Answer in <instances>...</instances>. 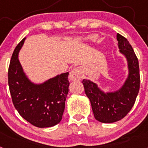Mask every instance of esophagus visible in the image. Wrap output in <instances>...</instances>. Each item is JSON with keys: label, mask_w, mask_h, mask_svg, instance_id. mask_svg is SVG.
I'll list each match as a JSON object with an SVG mask.
<instances>
[{"label": "esophagus", "mask_w": 148, "mask_h": 148, "mask_svg": "<svg viewBox=\"0 0 148 148\" xmlns=\"http://www.w3.org/2000/svg\"><path fill=\"white\" fill-rule=\"evenodd\" d=\"M82 70L80 67H77L73 69L70 73V79L71 81H79L82 79Z\"/></svg>", "instance_id": "1"}]
</instances>
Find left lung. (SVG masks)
Wrapping results in <instances>:
<instances>
[{"label":"left lung","instance_id":"obj_1","mask_svg":"<svg viewBox=\"0 0 148 148\" xmlns=\"http://www.w3.org/2000/svg\"><path fill=\"white\" fill-rule=\"evenodd\" d=\"M120 52L126 56L129 75L125 84L115 92H104L90 81H82L84 92L92 106L94 117L102 123H113L122 119L134 105L140 87L138 61L127 38L117 33Z\"/></svg>","mask_w":148,"mask_h":148}]
</instances>
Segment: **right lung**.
Returning a JSON list of instances; mask_svg holds the SVG:
<instances>
[{
	"mask_svg": "<svg viewBox=\"0 0 148 148\" xmlns=\"http://www.w3.org/2000/svg\"><path fill=\"white\" fill-rule=\"evenodd\" d=\"M25 38L17 45L10 60L8 84L15 109L25 120L38 127L55 126L62 119L69 92V73H62L42 84L27 78L18 58Z\"/></svg>",
	"mask_w": 148,
	"mask_h": 148,
	"instance_id": "right-lung-1",
	"label": "right lung"
}]
</instances>
